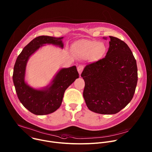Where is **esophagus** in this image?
<instances>
[{
	"label": "esophagus",
	"mask_w": 152,
	"mask_h": 152,
	"mask_svg": "<svg viewBox=\"0 0 152 152\" xmlns=\"http://www.w3.org/2000/svg\"><path fill=\"white\" fill-rule=\"evenodd\" d=\"M83 69V66L82 64H79L78 66V67H77V71H78V72H79L80 75H81Z\"/></svg>",
	"instance_id": "esophagus-1"
}]
</instances>
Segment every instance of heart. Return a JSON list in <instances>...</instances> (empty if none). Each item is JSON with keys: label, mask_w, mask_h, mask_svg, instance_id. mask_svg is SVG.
Wrapping results in <instances>:
<instances>
[{"label": "heart", "mask_w": 152, "mask_h": 152, "mask_svg": "<svg viewBox=\"0 0 152 152\" xmlns=\"http://www.w3.org/2000/svg\"><path fill=\"white\" fill-rule=\"evenodd\" d=\"M72 48L80 57H90L94 60L102 58L106 51V47L102 42L96 40L81 39L73 43Z\"/></svg>", "instance_id": "obj_1"}]
</instances>
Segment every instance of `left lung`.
<instances>
[{
	"label": "left lung",
	"instance_id": "8db88e82",
	"mask_svg": "<svg viewBox=\"0 0 152 152\" xmlns=\"http://www.w3.org/2000/svg\"><path fill=\"white\" fill-rule=\"evenodd\" d=\"M109 37L106 57L87 64L81 74L88 108L103 115L116 114L125 107L133 98L138 80L131 50L123 40Z\"/></svg>",
	"mask_w": 152,
	"mask_h": 152
}]
</instances>
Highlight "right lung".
<instances>
[{
  "mask_svg": "<svg viewBox=\"0 0 152 152\" xmlns=\"http://www.w3.org/2000/svg\"><path fill=\"white\" fill-rule=\"evenodd\" d=\"M40 36L35 37L23 49L14 67L13 82L18 98L28 111L36 115H45L56 111L61 106L66 89L79 77L76 66L61 69L56 75L51 85L45 90L30 88L24 82L26 66L29 57L43 44L52 43L63 47L61 39Z\"/></svg>",
  "mask_w": 152,
  "mask_h": 152,
  "instance_id": "add662e5",
  "label": "right lung"
}]
</instances>
